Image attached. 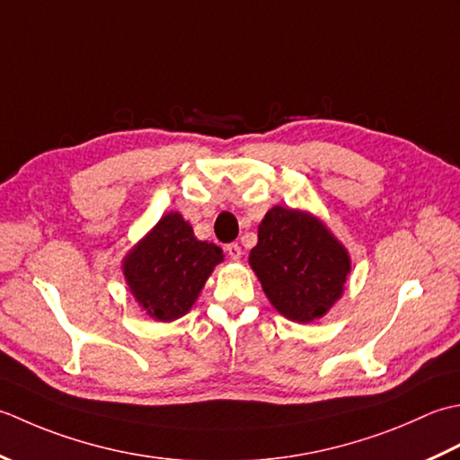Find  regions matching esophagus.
I'll list each match as a JSON object with an SVG mask.
<instances>
[{"mask_svg": "<svg viewBox=\"0 0 460 460\" xmlns=\"http://www.w3.org/2000/svg\"><path fill=\"white\" fill-rule=\"evenodd\" d=\"M226 254H228L232 260H240V258H242V248H240V243H236V242L228 243V246H226Z\"/></svg>", "mask_w": 460, "mask_h": 460, "instance_id": "34e87169", "label": "esophagus"}]
</instances>
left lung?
I'll use <instances>...</instances> for the list:
<instances>
[{"instance_id": "obj_1", "label": "left lung", "mask_w": 460, "mask_h": 460, "mask_svg": "<svg viewBox=\"0 0 460 460\" xmlns=\"http://www.w3.org/2000/svg\"><path fill=\"white\" fill-rule=\"evenodd\" d=\"M250 266L271 305L302 323L322 317L340 299L351 270L348 252L320 220L284 206L261 220Z\"/></svg>"}]
</instances>
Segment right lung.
<instances>
[{
	"mask_svg": "<svg viewBox=\"0 0 460 460\" xmlns=\"http://www.w3.org/2000/svg\"><path fill=\"white\" fill-rule=\"evenodd\" d=\"M222 250L200 242L178 212L166 214L125 258V278L137 302L158 322L184 315L199 297Z\"/></svg>",
	"mask_w": 460,
	"mask_h": 460,
	"instance_id": "1",
	"label": "right lung"
}]
</instances>
